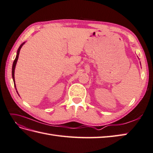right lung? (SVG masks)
Returning a JSON list of instances; mask_svg holds the SVG:
<instances>
[{
	"mask_svg": "<svg viewBox=\"0 0 153 153\" xmlns=\"http://www.w3.org/2000/svg\"><path fill=\"white\" fill-rule=\"evenodd\" d=\"M25 43V42H23L21 45H20V46L19 47V48L18 50V52H17V55H16V59H14V61H13V65H12V79H13V83H14V86L16 88V84H15V79H14V72H15V67H16V63L17 62H18V57H19V52H20V49L22 48V46L24 45V44ZM18 92V91H17Z\"/></svg>",
	"mask_w": 153,
	"mask_h": 153,
	"instance_id": "add662e5",
	"label": "right lung"
}]
</instances>
